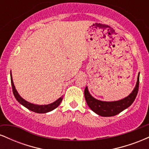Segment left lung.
<instances>
[{"instance_id":"1","label":"left lung","mask_w":149,"mask_h":149,"mask_svg":"<svg viewBox=\"0 0 149 149\" xmlns=\"http://www.w3.org/2000/svg\"><path fill=\"white\" fill-rule=\"evenodd\" d=\"M139 73L138 74L136 86L133 91L130 94V95H128L127 97L123 100L116 101V102H103V101L96 100L90 94L88 87H86L85 89V98L88 107L97 114L101 116H104V117L114 116L122 112L133 103L137 95L138 90H139Z\"/></svg>"}]
</instances>
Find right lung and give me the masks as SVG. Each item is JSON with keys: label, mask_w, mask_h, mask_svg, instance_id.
I'll use <instances>...</instances> for the list:
<instances>
[{"label": "right lung", "mask_w": 149, "mask_h": 149, "mask_svg": "<svg viewBox=\"0 0 149 149\" xmlns=\"http://www.w3.org/2000/svg\"><path fill=\"white\" fill-rule=\"evenodd\" d=\"M10 77H11V83H12V88H13V92L14 94V96L18 102H19V104H21L22 105H23L24 107L28 109L29 110L35 113H47L51 111L54 110L56 108L58 107V106L60 104L61 101L63 100V96L59 97L57 101H55L54 102H53L52 104H47V105H37V104H33L30 103V102H26L25 100H24L22 97H20V95H19L17 90L15 89V87L13 83V77H12V74L10 73Z\"/></svg>", "instance_id": "add662e5"}]
</instances>
